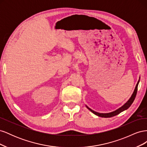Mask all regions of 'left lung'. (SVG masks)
I'll list each match as a JSON object with an SVG mask.
<instances>
[{
    "label": "left lung",
    "mask_w": 147,
    "mask_h": 147,
    "mask_svg": "<svg viewBox=\"0 0 147 147\" xmlns=\"http://www.w3.org/2000/svg\"><path fill=\"white\" fill-rule=\"evenodd\" d=\"M139 80L138 81L137 84H136V88H135V90L134 91V92H133V94L131 96V98L129 99V100L126 103L124 104L123 106H122L121 107H120L119 109H118V110L114 111V112H111V113H97L96 112H94V111H93L92 110H91V109H90L89 107H88L86 106V107L90 110L91 112H92L94 114L97 115V116H99L100 117H104V118H110V117H114V116H116L117 115H118L119 113H120L121 112H122L123 111L125 110L126 109H127L131 105V104H132V102H134L135 98H136V94H137V88H138V84H139Z\"/></svg>",
    "instance_id": "obj_1"
}]
</instances>
